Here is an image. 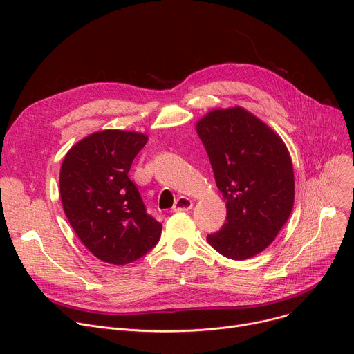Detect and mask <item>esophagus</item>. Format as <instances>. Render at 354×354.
<instances>
[{
    "instance_id": "obj_1",
    "label": "esophagus",
    "mask_w": 354,
    "mask_h": 354,
    "mask_svg": "<svg viewBox=\"0 0 354 354\" xmlns=\"http://www.w3.org/2000/svg\"><path fill=\"white\" fill-rule=\"evenodd\" d=\"M191 208H192V201L187 196H179L174 203L172 211L174 212H182V211H189Z\"/></svg>"
}]
</instances>
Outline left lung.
Masks as SVG:
<instances>
[{"label":"left lung","instance_id":"left-lung-1","mask_svg":"<svg viewBox=\"0 0 354 354\" xmlns=\"http://www.w3.org/2000/svg\"><path fill=\"white\" fill-rule=\"evenodd\" d=\"M227 222L208 243L224 257L247 259L266 250L294 205V172L281 138L243 107L216 109L196 123Z\"/></svg>","mask_w":354,"mask_h":354}]
</instances>
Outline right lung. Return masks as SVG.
Wrapping results in <instances>:
<instances>
[{"label": "right lung", "mask_w": 354, "mask_h": 354, "mask_svg": "<svg viewBox=\"0 0 354 354\" xmlns=\"http://www.w3.org/2000/svg\"><path fill=\"white\" fill-rule=\"evenodd\" d=\"M147 136L102 130L67 152L60 171L64 214L84 247L109 264L133 263L160 238L162 224L146 212L127 174Z\"/></svg>", "instance_id": "obj_1"}]
</instances>
